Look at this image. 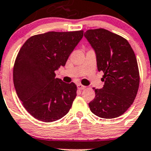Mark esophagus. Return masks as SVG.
Segmentation results:
<instances>
[{"label":"esophagus","mask_w":151,"mask_h":151,"mask_svg":"<svg viewBox=\"0 0 151 151\" xmlns=\"http://www.w3.org/2000/svg\"><path fill=\"white\" fill-rule=\"evenodd\" d=\"M77 87H78V90H85V89L86 88V86H84L82 84H78V85H77Z\"/></svg>","instance_id":"obj_1"}]
</instances>
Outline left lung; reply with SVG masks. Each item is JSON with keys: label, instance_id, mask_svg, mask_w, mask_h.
Returning <instances> with one entry per match:
<instances>
[{"label": "left lung", "instance_id": "1", "mask_svg": "<svg viewBox=\"0 0 151 151\" xmlns=\"http://www.w3.org/2000/svg\"><path fill=\"white\" fill-rule=\"evenodd\" d=\"M85 37L94 49L98 71L104 73V88L94 89L95 97L88 104L97 116L116 118L134 102L140 75L134 50L125 38L104 29H89Z\"/></svg>", "mask_w": 151, "mask_h": 151}]
</instances>
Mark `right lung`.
<instances>
[{"instance_id": "1", "label": "right lung", "mask_w": 151, "mask_h": 151, "mask_svg": "<svg viewBox=\"0 0 151 151\" xmlns=\"http://www.w3.org/2000/svg\"><path fill=\"white\" fill-rule=\"evenodd\" d=\"M83 37V31L48 32L27 39L13 66V84L26 111L45 122L66 115L76 97L74 82L56 78L55 71L66 65Z\"/></svg>"}]
</instances>
